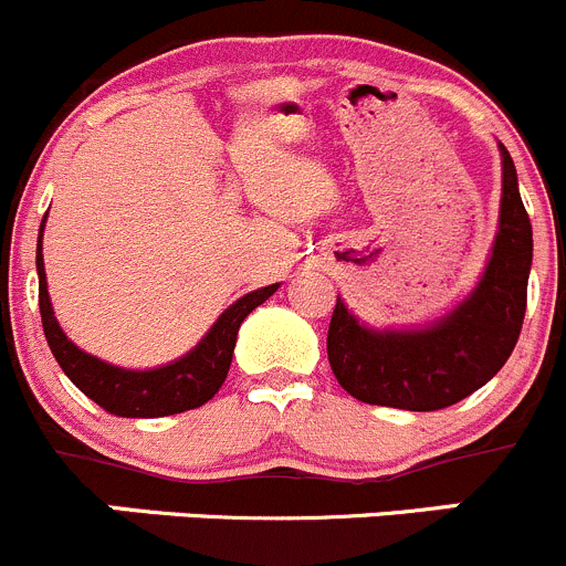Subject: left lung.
Returning a JSON list of instances; mask_svg holds the SVG:
<instances>
[{"mask_svg":"<svg viewBox=\"0 0 566 566\" xmlns=\"http://www.w3.org/2000/svg\"><path fill=\"white\" fill-rule=\"evenodd\" d=\"M501 150V211L490 259L471 294L432 324L368 327L335 302L327 357L346 394L366 405L429 412L457 405L490 382L520 338L534 259V233L517 189V170Z\"/></svg>","mask_w":566,"mask_h":566,"instance_id":"1","label":"left lung"}]
</instances>
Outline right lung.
<instances>
[{"label": "right lung", "mask_w": 566, "mask_h": 566, "mask_svg": "<svg viewBox=\"0 0 566 566\" xmlns=\"http://www.w3.org/2000/svg\"><path fill=\"white\" fill-rule=\"evenodd\" d=\"M43 228H46V217L38 231V302H41V318L43 333H46L49 349H52L54 360L65 371V377L87 396L95 405L104 407L106 412L120 418H161L176 416V412L195 410L203 407L217 390L222 388L231 368L233 346H237L239 327L244 318L270 300L281 283L264 285L242 300L233 302L231 307L220 313L209 333L198 340L195 349L181 355L178 360L165 363L156 368H123L112 366V363L101 360V357L87 355L85 349L74 344L69 335L60 327L57 316H54L52 300H49V283H46V266H43Z\"/></svg>", "instance_id": "1"}]
</instances>
